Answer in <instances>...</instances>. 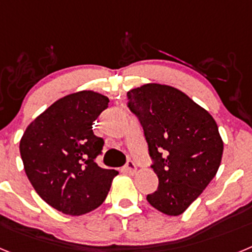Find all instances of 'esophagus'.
I'll return each mask as SVG.
<instances>
[{"mask_svg":"<svg viewBox=\"0 0 252 252\" xmlns=\"http://www.w3.org/2000/svg\"><path fill=\"white\" fill-rule=\"evenodd\" d=\"M125 170L127 171L128 174H135V173H136V170H137L136 164H135L132 160H127L126 165H125Z\"/></svg>","mask_w":252,"mask_h":252,"instance_id":"34e87169","label":"esophagus"}]
</instances>
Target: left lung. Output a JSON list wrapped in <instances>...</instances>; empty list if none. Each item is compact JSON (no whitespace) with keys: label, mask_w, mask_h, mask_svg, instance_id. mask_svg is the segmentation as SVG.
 I'll list each match as a JSON object with an SVG mask.
<instances>
[{"label":"left lung","mask_w":252,"mask_h":252,"mask_svg":"<svg viewBox=\"0 0 252 252\" xmlns=\"http://www.w3.org/2000/svg\"><path fill=\"white\" fill-rule=\"evenodd\" d=\"M127 99L159 178L158 189L146 199L165 215H182L220 168L223 141L217 124L186 93L165 84H144L128 91Z\"/></svg>","instance_id":"obj_1"}]
</instances>
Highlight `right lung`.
<instances>
[{"instance_id":"1","label":"right lung","mask_w":252,"mask_h":252,"mask_svg":"<svg viewBox=\"0 0 252 252\" xmlns=\"http://www.w3.org/2000/svg\"><path fill=\"white\" fill-rule=\"evenodd\" d=\"M108 102L93 91L68 94L37 116L22 135L20 154L30 183L62 213L81 216L101 206L119 174L95 162L104 141L93 133L92 125Z\"/></svg>"}]
</instances>
